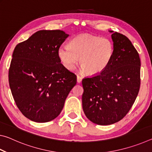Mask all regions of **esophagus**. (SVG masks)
Instances as JSON below:
<instances>
[{
    "label": "esophagus",
    "mask_w": 152,
    "mask_h": 152,
    "mask_svg": "<svg viewBox=\"0 0 152 152\" xmlns=\"http://www.w3.org/2000/svg\"><path fill=\"white\" fill-rule=\"evenodd\" d=\"M82 77H80L78 75L77 76V82H78V83H80V82H82Z\"/></svg>",
    "instance_id": "34e87169"
}]
</instances>
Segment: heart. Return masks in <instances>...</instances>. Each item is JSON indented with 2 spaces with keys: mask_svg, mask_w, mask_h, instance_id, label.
I'll return each mask as SVG.
<instances>
[{
  "mask_svg": "<svg viewBox=\"0 0 152 152\" xmlns=\"http://www.w3.org/2000/svg\"><path fill=\"white\" fill-rule=\"evenodd\" d=\"M113 51V45L110 39L82 34L73 38L68 47L59 48L58 55L63 65L69 70L73 69L80 60L81 68L87 74L96 75L109 66Z\"/></svg>",
  "mask_w": 152,
  "mask_h": 152,
  "instance_id": "heart-1",
  "label": "heart"
}]
</instances>
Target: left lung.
<instances>
[{"mask_svg": "<svg viewBox=\"0 0 152 152\" xmlns=\"http://www.w3.org/2000/svg\"><path fill=\"white\" fill-rule=\"evenodd\" d=\"M112 33L113 56L99 74L82 81V109L95 124L108 125L121 120L133 106L140 87V58L131 41L123 34Z\"/></svg>", "mask_w": 152, "mask_h": 152, "instance_id": "1", "label": "left lung"}]
</instances>
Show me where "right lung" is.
<instances>
[{
    "label": "right lung",
    "instance_id": "1",
    "mask_svg": "<svg viewBox=\"0 0 152 152\" xmlns=\"http://www.w3.org/2000/svg\"><path fill=\"white\" fill-rule=\"evenodd\" d=\"M69 36L61 30H40L15 47L9 82L15 103L27 119H54L62 110L76 76L61 64L60 45Z\"/></svg>",
    "mask_w": 152,
    "mask_h": 152
}]
</instances>
